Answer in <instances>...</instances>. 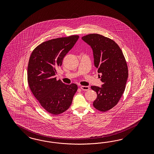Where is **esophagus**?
Masks as SVG:
<instances>
[{"label": "esophagus", "instance_id": "34e87169", "mask_svg": "<svg viewBox=\"0 0 154 154\" xmlns=\"http://www.w3.org/2000/svg\"><path fill=\"white\" fill-rule=\"evenodd\" d=\"M81 89H82V90L87 91V90H89L90 88H89V86H81Z\"/></svg>", "mask_w": 154, "mask_h": 154}]
</instances>
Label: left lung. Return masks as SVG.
Returning <instances> with one entry per match:
<instances>
[{
  "instance_id": "8db88e82",
  "label": "left lung",
  "mask_w": 154,
  "mask_h": 154,
  "mask_svg": "<svg viewBox=\"0 0 154 154\" xmlns=\"http://www.w3.org/2000/svg\"><path fill=\"white\" fill-rule=\"evenodd\" d=\"M82 39L93 50L94 65L103 83L101 88L91 86L97 94L94 107L100 111L106 112L116 105L125 89L128 77L126 60L120 47L109 38L90 34Z\"/></svg>"
}]
</instances>
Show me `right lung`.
I'll return each mask as SVG.
<instances>
[{
	"label": "right lung",
	"instance_id": "1",
	"mask_svg": "<svg viewBox=\"0 0 154 154\" xmlns=\"http://www.w3.org/2000/svg\"><path fill=\"white\" fill-rule=\"evenodd\" d=\"M79 36L70 35L43 42L30 56L28 81L34 96L46 111L56 115L66 111L72 103L78 87L57 80V69L62 65L65 55L77 41Z\"/></svg>",
	"mask_w": 154,
	"mask_h": 154
}]
</instances>
